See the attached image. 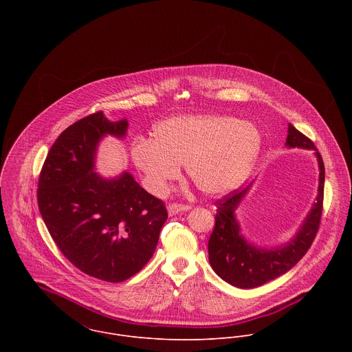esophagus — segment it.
<instances>
[{"label": "esophagus", "instance_id": "esophagus-1", "mask_svg": "<svg viewBox=\"0 0 352 352\" xmlns=\"http://www.w3.org/2000/svg\"><path fill=\"white\" fill-rule=\"evenodd\" d=\"M191 206L190 204H183V203H169L168 204V212L169 215H175L177 212H182V211H187L190 210Z\"/></svg>", "mask_w": 352, "mask_h": 352}]
</instances>
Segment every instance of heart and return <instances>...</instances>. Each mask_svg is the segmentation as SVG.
<instances>
[{"label":"heart","mask_w":352,"mask_h":352,"mask_svg":"<svg viewBox=\"0 0 352 352\" xmlns=\"http://www.w3.org/2000/svg\"><path fill=\"white\" fill-rule=\"evenodd\" d=\"M257 129L223 115H182L162 120L154 140L131 142V158L154 195H164L186 162L188 177L204 194L215 195L240 186L260 151Z\"/></svg>","instance_id":"obj_1"}]
</instances>
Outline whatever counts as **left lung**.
<instances>
[{
    "mask_svg": "<svg viewBox=\"0 0 352 352\" xmlns=\"http://www.w3.org/2000/svg\"><path fill=\"white\" fill-rule=\"evenodd\" d=\"M286 145L290 148L316 149L313 141L289 124ZM320 165V186L317 203L307 215L297 237L286 247L275 251L258 250L250 245L240 236V226L233 215L234 208L245 195L247 190H233L215 201L217 214L212 233L208 239V260L212 270L225 282L240 287H258L292 270L311 247L320 229L324 201L325 168L322 157L316 151Z\"/></svg>",
    "mask_w": 352,
    "mask_h": 352,
    "instance_id": "left-lung-1",
    "label": "left lung"
}]
</instances>
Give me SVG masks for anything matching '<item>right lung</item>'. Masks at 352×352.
Returning <instances> with one entry per match:
<instances>
[{
    "instance_id": "right-lung-1",
    "label": "right lung",
    "mask_w": 352,
    "mask_h": 352,
    "mask_svg": "<svg viewBox=\"0 0 352 352\" xmlns=\"http://www.w3.org/2000/svg\"><path fill=\"white\" fill-rule=\"evenodd\" d=\"M127 122L91 113L59 134L38 182V206L54 243L84 274L119 283L151 260L168 218L161 199L130 173L104 180L94 172L105 134L123 137Z\"/></svg>"
}]
</instances>
